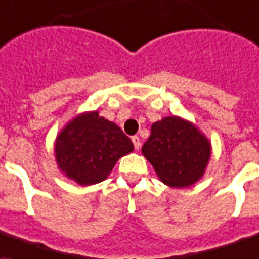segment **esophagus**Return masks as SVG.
I'll return each mask as SVG.
<instances>
[{"label":"esophagus","instance_id":"obj_1","mask_svg":"<svg viewBox=\"0 0 259 259\" xmlns=\"http://www.w3.org/2000/svg\"><path fill=\"white\" fill-rule=\"evenodd\" d=\"M132 143H134V148L137 149V150L141 148V139H139V137H137V135L132 137Z\"/></svg>","mask_w":259,"mask_h":259}]
</instances>
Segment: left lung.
Segmentation results:
<instances>
[{"label": "left lung", "instance_id": "left-lung-1", "mask_svg": "<svg viewBox=\"0 0 259 259\" xmlns=\"http://www.w3.org/2000/svg\"><path fill=\"white\" fill-rule=\"evenodd\" d=\"M142 153L164 184L185 188L203 175L211 146L190 122L178 117H165L152 125Z\"/></svg>", "mask_w": 259, "mask_h": 259}]
</instances>
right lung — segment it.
<instances>
[{"label": "right lung", "mask_w": 259, "mask_h": 259, "mask_svg": "<svg viewBox=\"0 0 259 259\" xmlns=\"http://www.w3.org/2000/svg\"><path fill=\"white\" fill-rule=\"evenodd\" d=\"M130 138L98 111L77 117L56 139L59 168L80 185H94L107 178L118 158L132 152Z\"/></svg>", "instance_id": "1"}]
</instances>
